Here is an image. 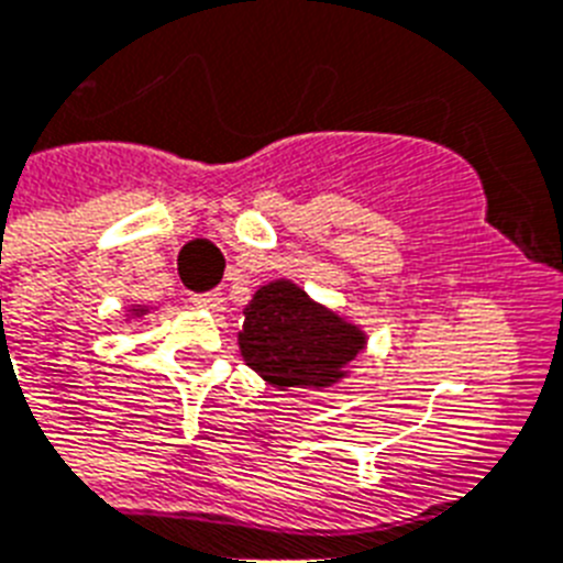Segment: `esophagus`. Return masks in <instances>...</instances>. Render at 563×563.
<instances>
[{
    "mask_svg": "<svg viewBox=\"0 0 563 563\" xmlns=\"http://www.w3.org/2000/svg\"><path fill=\"white\" fill-rule=\"evenodd\" d=\"M190 301H194L196 307H201V310H213V307L219 305V292H216V290L194 292V296H190Z\"/></svg>",
    "mask_w": 563,
    "mask_h": 563,
    "instance_id": "esophagus-1",
    "label": "esophagus"
}]
</instances>
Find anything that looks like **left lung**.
I'll list each match as a JSON object with an SVG mask.
<instances>
[{
	"mask_svg": "<svg viewBox=\"0 0 563 563\" xmlns=\"http://www.w3.org/2000/svg\"><path fill=\"white\" fill-rule=\"evenodd\" d=\"M239 347L244 362L276 387H328L364 350V333L290 282H271L244 307Z\"/></svg>",
	"mask_w": 563,
	"mask_h": 563,
	"instance_id": "8db88e82",
	"label": "left lung"
}]
</instances>
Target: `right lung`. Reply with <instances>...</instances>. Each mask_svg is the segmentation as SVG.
<instances>
[{
  "label": "right lung",
  "instance_id": "right-lung-1",
  "mask_svg": "<svg viewBox=\"0 0 563 563\" xmlns=\"http://www.w3.org/2000/svg\"><path fill=\"white\" fill-rule=\"evenodd\" d=\"M139 310H142V307H139Z\"/></svg>",
  "mask_w": 563,
  "mask_h": 563
}]
</instances>
